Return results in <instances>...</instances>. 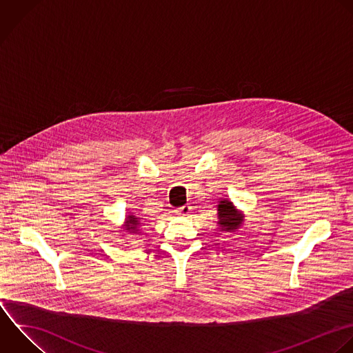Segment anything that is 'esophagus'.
I'll list each match as a JSON object with an SVG mask.
<instances>
[{
  "mask_svg": "<svg viewBox=\"0 0 353 353\" xmlns=\"http://www.w3.org/2000/svg\"><path fill=\"white\" fill-rule=\"evenodd\" d=\"M190 210H192V207H190L189 204H186V205H182V207L176 208L175 212H176L178 215H189V214H190Z\"/></svg>",
  "mask_w": 353,
  "mask_h": 353,
  "instance_id": "esophagus-1",
  "label": "esophagus"
}]
</instances>
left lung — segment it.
Instances as JSON below:
<instances>
[{"label": "left lung", "instance_id": "obj_1", "mask_svg": "<svg viewBox=\"0 0 353 353\" xmlns=\"http://www.w3.org/2000/svg\"><path fill=\"white\" fill-rule=\"evenodd\" d=\"M218 223L222 228V230H233L237 229V226L241 223V215L237 214L233 204L228 200L221 201L218 205Z\"/></svg>", "mask_w": 353, "mask_h": 353}]
</instances>
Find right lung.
<instances>
[{
    "instance_id": "obj_1",
    "label": "right lung",
    "mask_w": 353,
    "mask_h": 353,
    "mask_svg": "<svg viewBox=\"0 0 353 353\" xmlns=\"http://www.w3.org/2000/svg\"><path fill=\"white\" fill-rule=\"evenodd\" d=\"M138 225H139L138 218L130 215V216L127 218V226H125V229H128V230H135V229L138 228Z\"/></svg>"
}]
</instances>
